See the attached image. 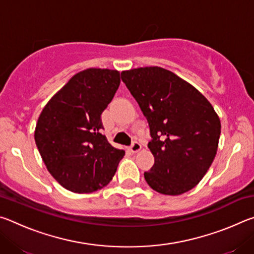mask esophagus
Listing matches in <instances>:
<instances>
[{
  "mask_svg": "<svg viewBox=\"0 0 254 254\" xmlns=\"http://www.w3.org/2000/svg\"><path fill=\"white\" fill-rule=\"evenodd\" d=\"M130 149H131V151H132L133 153H135V152L140 151V150H141V144H140L139 142H137V141H133L132 144H131V147H130Z\"/></svg>",
  "mask_w": 254,
  "mask_h": 254,
  "instance_id": "obj_1",
  "label": "esophagus"
}]
</instances>
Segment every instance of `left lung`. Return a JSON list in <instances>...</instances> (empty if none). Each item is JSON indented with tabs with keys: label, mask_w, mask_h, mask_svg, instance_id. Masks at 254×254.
Segmentation results:
<instances>
[{
	"label": "left lung",
	"mask_w": 254,
	"mask_h": 254,
	"mask_svg": "<svg viewBox=\"0 0 254 254\" xmlns=\"http://www.w3.org/2000/svg\"><path fill=\"white\" fill-rule=\"evenodd\" d=\"M121 78L149 124L154 165L144 173L145 182L163 195L190 190L217 151L221 122L213 106L194 86L160 67L122 71Z\"/></svg>",
	"instance_id": "left-lung-1"
}]
</instances>
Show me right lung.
I'll return each mask as SVG.
<instances>
[{
  "instance_id": "add662e5",
  "label": "right lung",
  "mask_w": 254,
  "mask_h": 254,
  "mask_svg": "<svg viewBox=\"0 0 254 254\" xmlns=\"http://www.w3.org/2000/svg\"><path fill=\"white\" fill-rule=\"evenodd\" d=\"M120 86L118 70L89 68L72 76L42 110L34 140L51 176L74 192L106 186L126 152L102 134L101 115Z\"/></svg>"
}]
</instances>
